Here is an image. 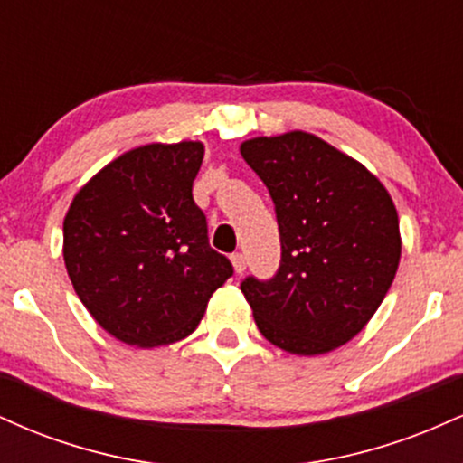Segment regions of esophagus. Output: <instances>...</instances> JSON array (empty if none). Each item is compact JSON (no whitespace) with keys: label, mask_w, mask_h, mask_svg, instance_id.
<instances>
[{"label":"esophagus","mask_w":463,"mask_h":463,"mask_svg":"<svg viewBox=\"0 0 463 463\" xmlns=\"http://www.w3.org/2000/svg\"><path fill=\"white\" fill-rule=\"evenodd\" d=\"M231 261H232V268H235L237 274H243V269H246V254L243 252H232L231 254Z\"/></svg>","instance_id":"1"}]
</instances>
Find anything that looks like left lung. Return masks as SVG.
Segmentation results:
<instances>
[{"mask_svg":"<svg viewBox=\"0 0 463 463\" xmlns=\"http://www.w3.org/2000/svg\"><path fill=\"white\" fill-rule=\"evenodd\" d=\"M274 200L280 265L241 291L274 346L313 357L350 342L383 302L398 261V213L381 180L320 137L294 130L241 143Z\"/></svg>","mask_w":463,"mask_h":463,"instance_id":"8db88e82","label":"left lung"}]
</instances>
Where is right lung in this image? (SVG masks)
<instances>
[{
	"label": "right lung",
	"mask_w": 463,
	"mask_h": 463,
	"mask_svg": "<svg viewBox=\"0 0 463 463\" xmlns=\"http://www.w3.org/2000/svg\"><path fill=\"white\" fill-rule=\"evenodd\" d=\"M204 146L147 143L121 154L78 191L62 224V257L78 298L106 333L156 348L198 328L232 276L209 246L194 202Z\"/></svg>",
	"instance_id": "add662e5"
}]
</instances>
